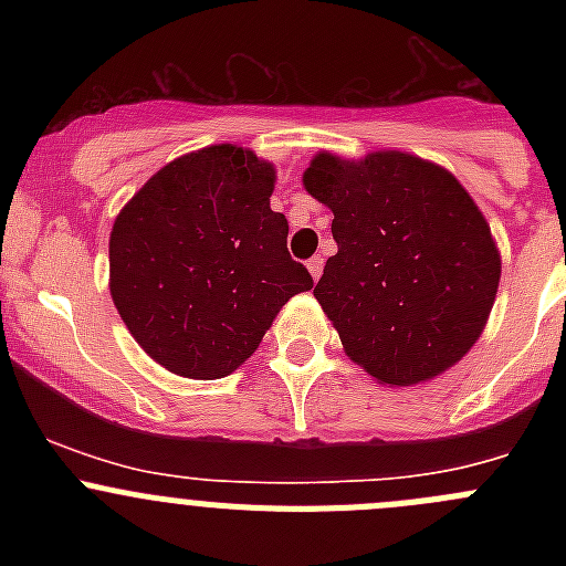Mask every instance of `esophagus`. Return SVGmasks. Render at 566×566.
<instances>
[{
	"label": "esophagus",
	"instance_id": "esophagus-1",
	"mask_svg": "<svg viewBox=\"0 0 566 566\" xmlns=\"http://www.w3.org/2000/svg\"><path fill=\"white\" fill-rule=\"evenodd\" d=\"M306 268H310V273H312V279H317L323 276V256H312L310 262H306Z\"/></svg>",
	"mask_w": 566,
	"mask_h": 566
}]
</instances>
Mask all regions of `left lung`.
<instances>
[{"label": "left lung", "mask_w": 566, "mask_h": 566, "mask_svg": "<svg viewBox=\"0 0 566 566\" xmlns=\"http://www.w3.org/2000/svg\"><path fill=\"white\" fill-rule=\"evenodd\" d=\"M304 188L334 213L315 287L342 347L384 386H416L460 361L495 304L501 254L449 169L402 150H323Z\"/></svg>", "instance_id": "8db88e82"}]
</instances>
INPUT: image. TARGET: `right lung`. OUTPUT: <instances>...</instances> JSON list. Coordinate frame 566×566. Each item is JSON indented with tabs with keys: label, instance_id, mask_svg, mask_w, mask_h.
<instances>
[{
	"label": "right lung",
	"instance_id": "1",
	"mask_svg": "<svg viewBox=\"0 0 566 566\" xmlns=\"http://www.w3.org/2000/svg\"><path fill=\"white\" fill-rule=\"evenodd\" d=\"M276 169L210 145L158 169L114 219L108 293L142 350L169 373L216 380L260 347L312 276L271 210Z\"/></svg>",
	"mask_w": 566,
	"mask_h": 566
}]
</instances>
